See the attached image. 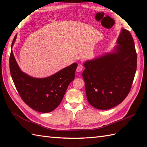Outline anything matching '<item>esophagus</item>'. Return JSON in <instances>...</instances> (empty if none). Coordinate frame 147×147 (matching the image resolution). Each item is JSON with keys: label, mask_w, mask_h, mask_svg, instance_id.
I'll return each instance as SVG.
<instances>
[{"label": "esophagus", "mask_w": 147, "mask_h": 147, "mask_svg": "<svg viewBox=\"0 0 147 147\" xmlns=\"http://www.w3.org/2000/svg\"><path fill=\"white\" fill-rule=\"evenodd\" d=\"M83 69V65L82 64H79L78 65V67L76 68V71L78 73H80V72L82 71Z\"/></svg>", "instance_id": "1"}]
</instances>
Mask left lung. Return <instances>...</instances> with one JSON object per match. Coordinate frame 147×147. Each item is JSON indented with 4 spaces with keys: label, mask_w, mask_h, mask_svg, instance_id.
<instances>
[{
    "label": "left lung",
    "mask_w": 147,
    "mask_h": 147,
    "mask_svg": "<svg viewBox=\"0 0 147 147\" xmlns=\"http://www.w3.org/2000/svg\"><path fill=\"white\" fill-rule=\"evenodd\" d=\"M116 43L111 52L83 64L87 100L100 110L111 109L125 99L136 71L135 46L129 31L121 29Z\"/></svg>",
    "instance_id": "8db88e82"
}]
</instances>
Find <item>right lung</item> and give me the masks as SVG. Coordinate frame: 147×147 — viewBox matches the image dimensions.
Instances as JSON below:
<instances>
[{
    "label": "right lung",
    "mask_w": 147,
    "mask_h": 147,
    "mask_svg": "<svg viewBox=\"0 0 147 147\" xmlns=\"http://www.w3.org/2000/svg\"><path fill=\"white\" fill-rule=\"evenodd\" d=\"M16 35L11 45L9 67L11 77L22 100L30 107L42 113L52 112L61 104L69 83L75 77L77 63H73L49 77L36 78L21 70L12 47L16 39Z\"/></svg>",
    "instance_id": "1"
}]
</instances>
